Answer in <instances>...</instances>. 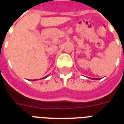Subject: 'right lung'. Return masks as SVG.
Here are the masks:
<instances>
[{
    "label": "right lung",
    "mask_w": 124,
    "mask_h": 124,
    "mask_svg": "<svg viewBox=\"0 0 124 124\" xmlns=\"http://www.w3.org/2000/svg\"><path fill=\"white\" fill-rule=\"evenodd\" d=\"M46 77H47V76H46V77H44V78H43V79H44V78H46Z\"/></svg>",
    "instance_id": "right-lung-1"
}]
</instances>
